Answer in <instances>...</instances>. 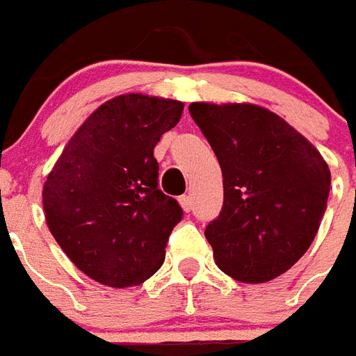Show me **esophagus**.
<instances>
[{
    "label": "esophagus",
    "instance_id": "1",
    "mask_svg": "<svg viewBox=\"0 0 356 356\" xmlns=\"http://www.w3.org/2000/svg\"><path fill=\"white\" fill-rule=\"evenodd\" d=\"M179 204L183 206L185 211H191V209H193V196H188V194H186V196H181V198H179Z\"/></svg>",
    "mask_w": 356,
    "mask_h": 356
}]
</instances>
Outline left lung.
I'll list each match as a JSON object with an SVG mask.
<instances>
[{"label":"left lung","instance_id":"1","mask_svg":"<svg viewBox=\"0 0 356 356\" xmlns=\"http://www.w3.org/2000/svg\"><path fill=\"white\" fill-rule=\"evenodd\" d=\"M223 171V209L206 227L217 267L263 284L303 257L330 194L326 160L284 118L252 102H193Z\"/></svg>","mask_w":356,"mask_h":356}]
</instances>
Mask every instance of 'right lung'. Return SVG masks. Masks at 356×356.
<instances>
[{"label": "right lung", "mask_w": 356, "mask_h": 356, "mask_svg": "<svg viewBox=\"0 0 356 356\" xmlns=\"http://www.w3.org/2000/svg\"><path fill=\"white\" fill-rule=\"evenodd\" d=\"M185 104L143 93L102 102L66 143L43 185L53 238L83 275L139 286L162 267L183 209L158 188L154 147Z\"/></svg>", "instance_id": "obj_1"}]
</instances>
